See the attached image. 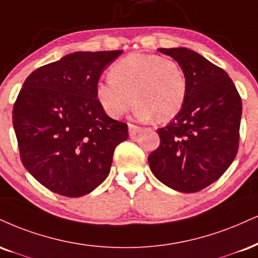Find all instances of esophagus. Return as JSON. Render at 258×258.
<instances>
[{
    "label": "esophagus",
    "instance_id": "1",
    "mask_svg": "<svg viewBox=\"0 0 258 258\" xmlns=\"http://www.w3.org/2000/svg\"><path fill=\"white\" fill-rule=\"evenodd\" d=\"M139 131H141V127L135 125V123H128V133H130V136H131V137L137 135Z\"/></svg>",
    "mask_w": 258,
    "mask_h": 258
}]
</instances>
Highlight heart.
<instances>
[{"label":"heart","mask_w":258,"mask_h":258,"mask_svg":"<svg viewBox=\"0 0 258 258\" xmlns=\"http://www.w3.org/2000/svg\"><path fill=\"white\" fill-rule=\"evenodd\" d=\"M187 83L174 60L156 54H131L110 68V78L99 82L96 96L105 113L113 117L138 104L142 116L168 121L185 103Z\"/></svg>","instance_id":"1"}]
</instances>
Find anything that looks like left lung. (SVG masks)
Here are the masks:
<instances>
[{
	"label": "left lung",
	"mask_w": 258,
	"mask_h": 258,
	"mask_svg": "<svg viewBox=\"0 0 258 258\" xmlns=\"http://www.w3.org/2000/svg\"><path fill=\"white\" fill-rule=\"evenodd\" d=\"M185 74V103L157 130L160 145L149 155L151 172L173 190L192 194L215 182L239 148L241 98L228 74L186 48H160Z\"/></svg>",
	"instance_id": "8db88e82"
}]
</instances>
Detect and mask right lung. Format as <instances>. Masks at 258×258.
<instances>
[{"label":"right lung","mask_w":258,"mask_h":258,"mask_svg":"<svg viewBox=\"0 0 258 258\" xmlns=\"http://www.w3.org/2000/svg\"><path fill=\"white\" fill-rule=\"evenodd\" d=\"M122 50L77 51L37 68L13 107L20 160L46 188L66 197L94 191L109 174L125 122L105 114L96 96L103 70Z\"/></svg>","instance_id":"add662e5"}]
</instances>
